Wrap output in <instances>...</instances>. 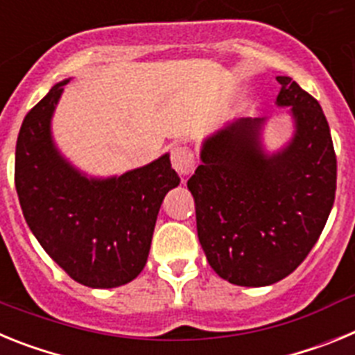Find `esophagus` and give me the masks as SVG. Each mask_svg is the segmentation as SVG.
<instances>
[{
  "label": "esophagus",
  "mask_w": 355,
  "mask_h": 355,
  "mask_svg": "<svg viewBox=\"0 0 355 355\" xmlns=\"http://www.w3.org/2000/svg\"><path fill=\"white\" fill-rule=\"evenodd\" d=\"M171 162H172V167L181 178H188V175L192 174L193 171V155L192 150L188 149L184 146H175L172 147L171 150Z\"/></svg>",
  "instance_id": "34e87169"
}]
</instances>
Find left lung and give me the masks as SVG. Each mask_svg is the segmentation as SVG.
Segmentation results:
<instances>
[{
	"mask_svg": "<svg viewBox=\"0 0 355 355\" xmlns=\"http://www.w3.org/2000/svg\"><path fill=\"white\" fill-rule=\"evenodd\" d=\"M277 81L275 105L290 115V139L268 149V119H233L202 140V163L188 180L206 259L238 286L290 275L334 205L336 155L322 106L290 76Z\"/></svg>",
	"mask_w": 355,
	"mask_h": 355,
	"instance_id": "8db88e82",
	"label": "left lung"
}]
</instances>
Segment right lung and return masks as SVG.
Segmentation results:
<instances>
[{
	"label": "right lung",
	"instance_id": "obj_1",
	"mask_svg": "<svg viewBox=\"0 0 355 355\" xmlns=\"http://www.w3.org/2000/svg\"><path fill=\"white\" fill-rule=\"evenodd\" d=\"M56 83L24 117L15 146V190L28 227L74 281L117 288L147 263L159 206L180 184L168 153L124 174L90 175L58 149L53 115Z\"/></svg>",
	"mask_w": 355,
	"mask_h": 355
}]
</instances>
